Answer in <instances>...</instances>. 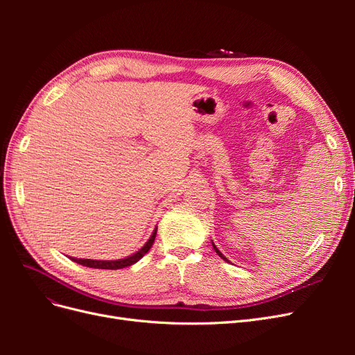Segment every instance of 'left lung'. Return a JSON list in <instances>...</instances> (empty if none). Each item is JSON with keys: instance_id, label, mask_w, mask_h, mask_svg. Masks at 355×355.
Wrapping results in <instances>:
<instances>
[{"instance_id": "8db88e82", "label": "left lung", "mask_w": 355, "mask_h": 355, "mask_svg": "<svg viewBox=\"0 0 355 355\" xmlns=\"http://www.w3.org/2000/svg\"><path fill=\"white\" fill-rule=\"evenodd\" d=\"M213 249H214V252H216V253H218V254H219V256L222 257V259H223V261H227V262H230V261L227 259V257H225V256H223V254H222V253L219 252V249H218V247H216V245H214V244H213Z\"/></svg>"}]
</instances>
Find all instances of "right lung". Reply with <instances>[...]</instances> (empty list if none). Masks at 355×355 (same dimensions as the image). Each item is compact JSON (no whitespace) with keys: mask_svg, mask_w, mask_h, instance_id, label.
I'll return each instance as SVG.
<instances>
[{"mask_svg":"<svg viewBox=\"0 0 355 355\" xmlns=\"http://www.w3.org/2000/svg\"><path fill=\"white\" fill-rule=\"evenodd\" d=\"M155 235H157V228H154L151 237L149 240L139 249L136 253L123 257V259H116V261H96V259H78V257H69L71 261L77 262L83 266H89V268H98V270H121V268L125 266H130L133 263H136L139 259H142V257L149 252L151 249L154 240H155Z\"/></svg>","mask_w":355,"mask_h":355,"instance_id":"obj_1","label":"right lung"}]
</instances>
